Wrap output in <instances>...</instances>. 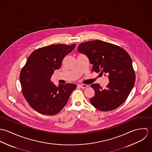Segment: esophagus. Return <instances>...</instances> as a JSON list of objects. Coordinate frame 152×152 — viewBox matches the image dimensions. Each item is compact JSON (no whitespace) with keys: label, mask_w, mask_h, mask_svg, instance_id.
<instances>
[{"label":"esophagus","mask_w":152,"mask_h":152,"mask_svg":"<svg viewBox=\"0 0 152 152\" xmlns=\"http://www.w3.org/2000/svg\"><path fill=\"white\" fill-rule=\"evenodd\" d=\"M79 87L82 89H84V88H86L88 87V86L86 84H80V85H79Z\"/></svg>","instance_id":"esophagus-1"}]
</instances>
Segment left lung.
I'll use <instances>...</instances> for the list:
<instances>
[{
	"mask_svg": "<svg viewBox=\"0 0 152 152\" xmlns=\"http://www.w3.org/2000/svg\"><path fill=\"white\" fill-rule=\"evenodd\" d=\"M78 51L88 57L93 65L92 71L108 75L109 83L105 89L98 84L91 86L95 92L90 99L91 104L101 111L112 110L121 106L135 82L129 54L119 46L98 40L80 44Z\"/></svg>",
	"mask_w": 152,
	"mask_h": 152,
	"instance_id": "1",
	"label": "left lung"
}]
</instances>
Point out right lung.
I'll return each instance as SVG.
<instances>
[{"label":"right lung","mask_w":152,"mask_h":152,"mask_svg":"<svg viewBox=\"0 0 152 152\" xmlns=\"http://www.w3.org/2000/svg\"><path fill=\"white\" fill-rule=\"evenodd\" d=\"M76 44H52L34 51L28 57L20 74L22 93L28 104L38 112L48 115L58 113L66 104L75 84L57 87L51 81L65 56Z\"/></svg>","instance_id":"1"}]
</instances>
